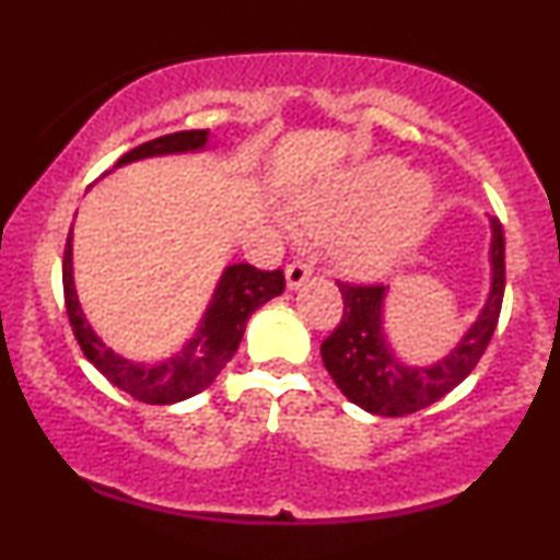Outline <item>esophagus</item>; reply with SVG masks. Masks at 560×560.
<instances>
[{
  "label": "esophagus",
  "mask_w": 560,
  "mask_h": 560,
  "mask_svg": "<svg viewBox=\"0 0 560 560\" xmlns=\"http://www.w3.org/2000/svg\"><path fill=\"white\" fill-rule=\"evenodd\" d=\"M311 273H313L311 262H305V260H292V262H289V266H287V287H289V289L302 287L307 279H311Z\"/></svg>",
  "instance_id": "obj_1"
}]
</instances>
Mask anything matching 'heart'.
<instances>
[{"label": "heart", "instance_id": "heart-1", "mask_svg": "<svg viewBox=\"0 0 560 560\" xmlns=\"http://www.w3.org/2000/svg\"><path fill=\"white\" fill-rule=\"evenodd\" d=\"M432 199L427 178L405 176L400 160L382 158L302 191L294 213L313 234L334 231V253L347 268L378 271L413 242Z\"/></svg>", "mask_w": 560, "mask_h": 560}]
</instances>
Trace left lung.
<instances>
[{
  "instance_id": "obj_1",
  "label": "left lung",
  "mask_w": 560,
  "mask_h": 560,
  "mask_svg": "<svg viewBox=\"0 0 560 560\" xmlns=\"http://www.w3.org/2000/svg\"><path fill=\"white\" fill-rule=\"evenodd\" d=\"M492 292L477 324L468 329L450 355L429 369L402 365L392 355L387 337L382 331L384 284H347L337 281L342 292L345 311L329 337L320 342V358L334 384L350 402L376 416L416 413L458 387L477 369L479 358L490 345L498 326L505 292V240L503 226L492 218Z\"/></svg>"
}]
</instances>
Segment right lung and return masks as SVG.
I'll return each mask as SVG.
<instances>
[{"mask_svg":"<svg viewBox=\"0 0 560 560\" xmlns=\"http://www.w3.org/2000/svg\"><path fill=\"white\" fill-rule=\"evenodd\" d=\"M208 128L197 131H176L165 133L144 144L133 147L118 160V165L131 163V160L152 158V155H171V152H191L202 150L208 144ZM287 281L284 271H260L249 262H236L223 271L218 289L210 302L208 313L199 320L195 339L184 345L182 352L168 358L158 365H147L137 361H126L110 347L102 345V339L92 331V326L83 318L79 298L73 289V260H70V234L66 244V258H62V292H66V307L70 326H73L75 339H79L83 355L96 365L107 382L115 387L137 397L139 402L150 405H171L182 402L186 397L199 395L215 382L223 365L234 358L236 347L242 342L247 318L273 300L276 294L284 292Z\"/></svg>","mask_w":560,"mask_h":560,"instance_id":"obj_1","label":"right lung"}]
</instances>
